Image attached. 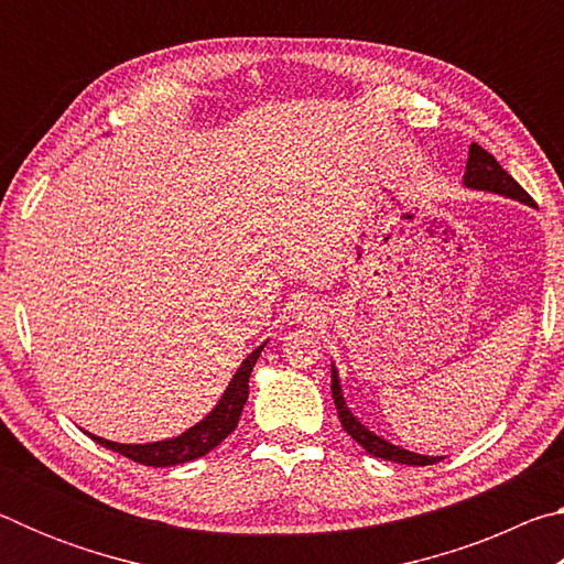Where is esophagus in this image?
Returning <instances> with one entry per match:
<instances>
[{
  "label": "esophagus",
  "instance_id": "34e87169",
  "mask_svg": "<svg viewBox=\"0 0 564 564\" xmlns=\"http://www.w3.org/2000/svg\"><path fill=\"white\" fill-rule=\"evenodd\" d=\"M299 311H301V318H311V313H313L311 305L303 303V301H301V305H299Z\"/></svg>",
  "mask_w": 564,
  "mask_h": 564
}]
</instances>
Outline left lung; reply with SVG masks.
I'll use <instances>...</instances> for the list:
<instances>
[{
	"mask_svg": "<svg viewBox=\"0 0 564 564\" xmlns=\"http://www.w3.org/2000/svg\"><path fill=\"white\" fill-rule=\"evenodd\" d=\"M463 184L470 188L492 191V194H500L508 198H518V202H522V204H532V196L528 194V191H524L518 181H514L508 171L498 164V159H495L490 151H485L477 144H470ZM330 393H333V403H336V410H338L343 431H346L366 453H370L373 457H383V460H390V463H403V465H433L441 460V457H427V455L403 451V447L383 441V437L370 433L366 425H360L358 420L350 415V410L346 408V400H343V395H340L336 368H330Z\"/></svg>",
	"mask_w": 564,
	"mask_h": 564,
	"instance_id": "8db88e82",
	"label": "left lung"
}]
</instances>
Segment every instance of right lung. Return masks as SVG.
I'll list each match as a JSON object with an SVG mask.
<instances>
[{
	"label": "right lung",
	"mask_w": 564,
	"mask_h": 564,
	"mask_svg": "<svg viewBox=\"0 0 564 564\" xmlns=\"http://www.w3.org/2000/svg\"><path fill=\"white\" fill-rule=\"evenodd\" d=\"M261 350L263 346L256 348L251 356L241 362V368L236 370V376L231 383H228L224 398L218 400V405L212 410V413H208L202 423L191 427V431L181 433L178 437H171V441H161V443H149V445H121V443L104 441V437H97L91 433L87 435L99 445L109 447V451L149 467H169V465H178V463L196 460V457H204L236 431L238 420H241V410L248 400V378H251V370L256 366V360H259Z\"/></svg>",
	"instance_id": "add662e5"
}]
</instances>
